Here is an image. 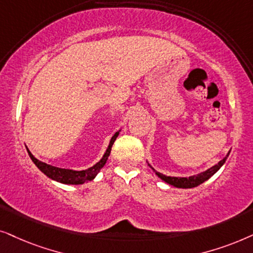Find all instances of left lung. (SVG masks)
<instances>
[{"label":"left lung","instance_id":"8db88e82","mask_svg":"<svg viewBox=\"0 0 253 253\" xmlns=\"http://www.w3.org/2000/svg\"><path fill=\"white\" fill-rule=\"evenodd\" d=\"M229 154H230V150L228 151V154L225 155V157L223 158V160H221L217 164H215V166L210 168V169L206 170V171H203V172H200V173H198V174H194V176H190V177H171V176H166V174H163V173H161V172H157V171L155 170L154 168L150 166L149 162H147V163H148V166H149L151 169L154 170V172L156 173L157 176L160 177L162 180L166 181L167 184H170V185H172V186L178 187V188H192V187L199 186L200 184H203L206 180L210 179V178L213 176L214 173H216L217 171L221 169V167L225 163V161H227Z\"/></svg>","mask_w":253,"mask_h":253}]
</instances>
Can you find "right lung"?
Listing matches in <instances>:
<instances>
[{"instance_id": "obj_1", "label": "right lung", "mask_w": 253, "mask_h": 253, "mask_svg": "<svg viewBox=\"0 0 253 253\" xmlns=\"http://www.w3.org/2000/svg\"><path fill=\"white\" fill-rule=\"evenodd\" d=\"M120 133V129L118 130L113 134V136L111 137L110 140V143L109 146H107L105 153H104L103 157L100 158V160L97 162L95 166L87 168L85 170H72V169H62V168H58V167H53L50 166V164H47V163H43V162L39 161L38 158H36L33 155L31 154V151L29 150V148L26 147V150H28L29 153V156L31 158L33 163L36 164V167L38 168V169L42 171V173H45L47 177L50 178L52 180H55L58 181V183H61V184H66V185H81V184H84V183H89V181L93 180L96 178L97 174L100 170H102V168L105 166L107 158L110 156V153H111V148H112L114 141L119 135Z\"/></svg>"}]
</instances>
